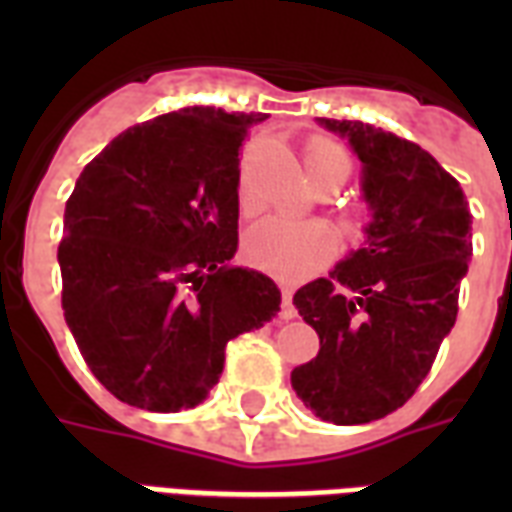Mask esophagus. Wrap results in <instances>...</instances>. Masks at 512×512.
I'll list each match as a JSON object with an SVG mask.
<instances>
[{
	"label": "esophagus",
	"mask_w": 512,
	"mask_h": 512,
	"mask_svg": "<svg viewBox=\"0 0 512 512\" xmlns=\"http://www.w3.org/2000/svg\"><path fill=\"white\" fill-rule=\"evenodd\" d=\"M295 305H292V289L281 287V319H295Z\"/></svg>",
	"instance_id": "34e87169"
}]
</instances>
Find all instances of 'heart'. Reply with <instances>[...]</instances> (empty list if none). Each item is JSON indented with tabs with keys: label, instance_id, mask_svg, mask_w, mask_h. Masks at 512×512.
I'll return each instance as SVG.
<instances>
[{
	"label": "heart",
	"instance_id": "b5f03b06",
	"mask_svg": "<svg viewBox=\"0 0 512 512\" xmlns=\"http://www.w3.org/2000/svg\"><path fill=\"white\" fill-rule=\"evenodd\" d=\"M303 159L305 170L319 191H340L353 172L350 151L342 146L340 140L311 138L305 146ZM241 209L244 212L255 209L244 183H241ZM342 228L350 233L358 231L361 215L358 212L342 215ZM332 255H335L332 233L313 223H292V220L271 217V220L252 225L244 236L247 263L255 265L257 271L271 273L279 279H303L308 273L324 268L332 260Z\"/></svg>",
	"mask_w": 512,
	"mask_h": 512
}]
</instances>
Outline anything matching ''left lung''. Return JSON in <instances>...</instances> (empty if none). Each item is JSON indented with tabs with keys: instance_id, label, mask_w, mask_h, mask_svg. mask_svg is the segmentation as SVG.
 <instances>
[{
	"instance_id": "obj_1",
	"label": "left lung",
	"mask_w": 512,
	"mask_h": 512,
	"mask_svg": "<svg viewBox=\"0 0 512 512\" xmlns=\"http://www.w3.org/2000/svg\"><path fill=\"white\" fill-rule=\"evenodd\" d=\"M321 124L364 164L374 220L329 279L295 292L321 348L292 369V388L324 422L364 425L414 396L452 332L473 220L460 183L417 143L364 122Z\"/></svg>"
}]
</instances>
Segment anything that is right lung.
I'll return each mask as SVG.
<instances>
[{
  "label": "right lung",
  "instance_id": "1",
  "mask_svg": "<svg viewBox=\"0 0 512 512\" xmlns=\"http://www.w3.org/2000/svg\"><path fill=\"white\" fill-rule=\"evenodd\" d=\"M265 114L180 108L114 138L76 180L58 244L66 324L90 372L148 412L193 409L225 345L281 311L239 249V151Z\"/></svg>",
  "mask_w": 512,
  "mask_h": 512
}]
</instances>
